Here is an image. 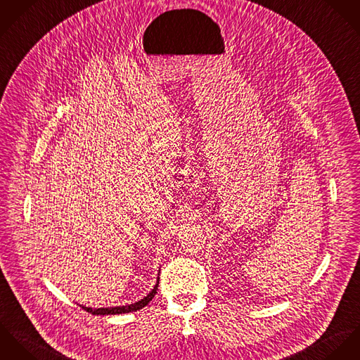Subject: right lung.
<instances>
[{
    "instance_id": "right-lung-1",
    "label": "right lung",
    "mask_w": 360,
    "mask_h": 360,
    "mask_svg": "<svg viewBox=\"0 0 360 360\" xmlns=\"http://www.w3.org/2000/svg\"><path fill=\"white\" fill-rule=\"evenodd\" d=\"M159 279H160V278L158 276V281H156L153 290H152L146 297H143L142 300H139V301H136V302H134V304L122 305V307H110V308H95V309H94V308H89V307H84V305H80V307L82 309H85L86 312L92 314V315H120V314H129V312L139 311V309L145 308V307L153 300V297L156 295L158 287H159Z\"/></svg>"
}]
</instances>
